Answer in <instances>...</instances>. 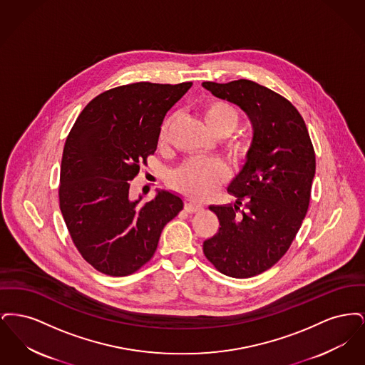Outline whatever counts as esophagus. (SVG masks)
<instances>
[{"label": "esophagus", "instance_id": "obj_1", "mask_svg": "<svg viewBox=\"0 0 365 365\" xmlns=\"http://www.w3.org/2000/svg\"><path fill=\"white\" fill-rule=\"evenodd\" d=\"M201 209H202L201 205H198V204H195V202H191V201H189V202H186V204H185V210H186V212H189V213H195V212H200Z\"/></svg>", "mask_w": 365, "mask_h": 365}]
</instances>
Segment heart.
I'll return each mask as SVG.
<instances>
[{
  "label": "heart",
  "mask_w": 365,
  "mask_h": 365,
  "mask_svg": "<svg viewBox=\"0 0 365 365\" xmlns=\"http://www.w3.org/2000/svg\"><path fill=\"white\" fill-rule=\"evenodd\" d=\"M204 122L209 131L216 137L230 135L238 125V112L225 101L210 100L202 108ZM173 118H167L158 133V143L164 145L168 139ZM252 152V142L242 139L234 143L232 153L240 161L245 160ZM227 178V167L215 158H192L185 163L174 175L173 185L179 191L186 194L192 200L202 201L213 195L216 190L225 183Z\"/></svg>",
  "instance_id": "1"
}]
</instances>
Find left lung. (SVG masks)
Here are the masks:
<instances>
[{
    "mask_svg": "<svg viewBox=\"0 0 365 365\" xmlns=\"http://www.w3.org/2000/svg\"><path fill=\"white\" fill-rule=\"evenodd\" d=\"M202 86L238 105L253 124L252 152L228 186L237 201L209 207L220 227L204 242L217 271L250 278L284 256L302 225L316 170L312 140L294 105L268 87L247 79Z\"/></svg>",
    "mask_w": 365,
    "mask_h": 365,
    "instance_id": "1",
    "label": "left lung"
}]
</instances>
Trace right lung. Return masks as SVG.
<instances>
[{"label": "right lung", "mask_w": 365, "mask_h": 365, "mask_svg": "<svg viewBox=\"0 0 365 365\" xmlns=\"http://www.w3.org/2000/svg\"><path fill=\"white\" fill-rule=\"evenodd\" d=\"M191 82H138L106 90L78 116L66 140L58 200L72 242L109 277L138 271L155 255L161 231L183 209L171 191L140 204L130 185L155 155L167 112Z\"/></svg>", "instance_id": "add662e5"}]
</instances>
